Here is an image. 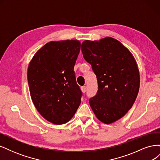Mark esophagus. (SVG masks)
Instances as JSON below:
<instances>
[{
    "label": "esophagus",
    "mask_w": 160,
    "mask_h": 160,
    "mask_svg": "<svg viewBox=\"0 0 160 160\" xmlns=\"http://www.w3.org/2000/svg\"><path fill=\"white\" fill-rule=\"evenodd\" d=\"M81 91L83 92V93H85L86 92V90H87V88L85 86H83V87H81Z\"/></svg>",
    "instance_id": "obj_1"
}]
</instances>
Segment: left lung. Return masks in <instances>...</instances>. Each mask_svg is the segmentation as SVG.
Returning a JSON list of instances; mask_svg holds the SVG:
<instances>
[{"instance_id": "left-lung-1", "label": "left lung", "mask_w": 160, "mask_h": 160, "mask_svg": "<svg viewBox=\"0 0 160 160\" xmlns=\"http://www.w3.org/2000/svg\"><path fill=\"white\" fill-rule=\"evenodd\" d=\"M81 51L98 83L97 95L89 99L91 108L101 122L113 123L128 113L136 99L140 83L136 61L128 48L109 37L84 41Z\"/></svg>"}]
</instances>
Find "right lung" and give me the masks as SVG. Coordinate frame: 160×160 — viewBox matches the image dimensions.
<instances>
[{
	"label": "right lung",
	"instance_id": "1",
	"mask_svg": "<svg viewBox=\"0 0 160 160\" xmlns=\"http://www.w3.org/2000/svg\"><path fill=\"white\" fill-rule=\"evenodd\" d=\"M80 47L77 40L50 41L37 51L28 65L32 103L52 123L68 122L81 103L82 93L73 71Z\"/></svg>",
	"mask_w": 160,
	"mask_h": 160
}]
</instances>
